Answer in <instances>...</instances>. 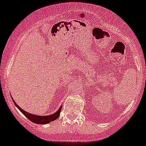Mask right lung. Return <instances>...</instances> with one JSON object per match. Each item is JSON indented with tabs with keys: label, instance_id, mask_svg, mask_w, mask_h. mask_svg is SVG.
<instances>
[{
	"label": "right lung",
	"instance_id": "obj_1",
	"mask_svg": "<svg viewBox=\"0 0 146 146\" xmlns=\"http://www.w3.org/2000/svg\"><path fill=\"white\" fill-rule=\"evenodd\" d=\"M13 102L14 104L15 105L17 108H18L19 110L22 112V113L27 118H28L30 121H32L34 123H36V124H41V125H44V124H47L49 122H52V121H54L56 120V119L58 118L60 115V112L62 111V106L59 108L58 111H56V113H52L51 115H48V116H38V115H34V114H32V113H29L28 112H26L25 111H24L23 109L21 108L19 106L16 104V102L13 100Z\"/></svg>",
	"mask_w": 146,
	"mask_h": 146
}]
</instances>
